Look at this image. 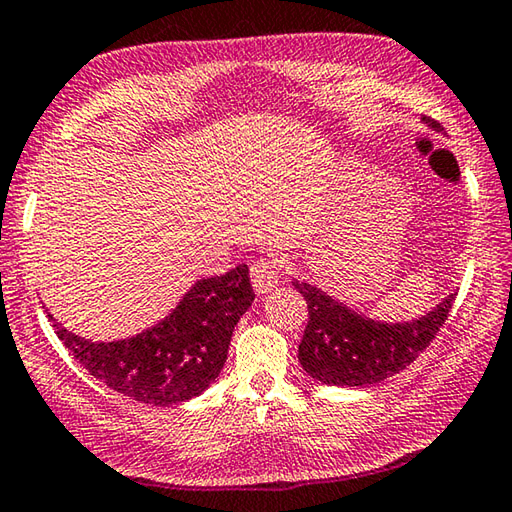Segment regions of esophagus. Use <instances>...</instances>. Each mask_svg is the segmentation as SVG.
Segmentation results:
<instances>
[{
	"instance_id": "34e87169",
	"label": "esophagus",
	"mask_w": 512,
	"mask_h": 512,
	"mask_svg": "<svg viewBox=\"0 0 512 512\" xmlns=\"http://www.w3.org/2000/svg\"><path fill=\"white\" fill-rule=\"evenodd\" d=\"M278 278H281V269L269 258H258L252 265V283L258 294H267L269 289L276 287Z\"/></svg>"
}]
</instances>
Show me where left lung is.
Listing matches in <instances>:
<instances>
[{"mask_svg": "<svg viewBox=\"0 0 512 512\" xmlns=\"http://www.w3.org/2000/svg\"><path fill=\"white\" fill-rule=\"evenodd\" d=\"M423 122L443 131L437 120L423 118ZM292 285L303 294L310 312L298 345V361L312 379L347 388L381 383L406 370L439 334L457 298L450 294L419 321L388 325L352 312L310 283L292 281Z\"/></svg>", "mask_w": 512, "mask_h": 512, "instance_id": "1", "label": "left lung"}]
</instances>
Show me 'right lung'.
Wrapping results in <instances>:
<instances>
[{"instance_id": "right-lung-1", "label": "right lung", "mask_w": 512, "mask_h": 512, "mask_svg": "<svg viewBox=\"0 0 512 512\" xmlns=\"http://www.w3.org/2000/svg\"><path fill=\"white\" fill-rule=\"evenodd\" d=\"M254 301L249 267L198 281L165 321L127 341L93 343L48 314L82 368L111 390L153 406H176L205 392L223 370L231 332Z\"/></svg>"}]
</instances>
